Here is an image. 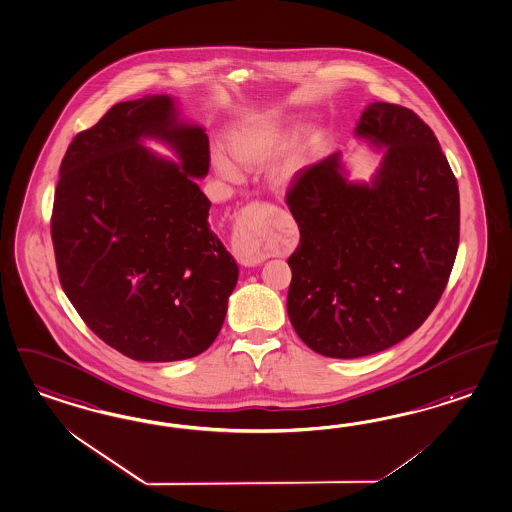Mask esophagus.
<instances>
[{
	"mask_svg": "<svg viewBox=\"0 0 512 512\" xmlns=\"http://www.w3.org/2000/svg\"><path fill=\"white\" fill-rule=\"evenodd\" d=\"M256 207L247 205L237 215L234 228V256L243 265H260L263 263L262 252H260V239L256 232Z\"/></svg>",
	"mask_w": 512,
	"mask_h": 512,
	"instance_id": "esophagus-1",
	"label": "esophagus"
}]
</instances>
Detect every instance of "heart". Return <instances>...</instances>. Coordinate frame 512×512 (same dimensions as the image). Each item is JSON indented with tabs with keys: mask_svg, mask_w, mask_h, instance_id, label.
Masks as SVG:
<instances>
[{
	"mask_svg": "<svg viewBox=\"0 0 512 512\" xmlns=\"http://www.w3.org/2000/svg\"><path fill=\"white\" fill-rule=\"evenodd\" d=\"M288 117L284 116L280 110H267L262 114H254L249 119L241 121L235 125L232 131L226 136V146L230 155L234 157L235 162L241 166L252 168L260 164L263 159L271 155V151L282 142L288 131ZM312 146V136L310 132L305 131L297 134L286 147V151L278 157V161L271 168V176L278 183L288 181L290 177L297 172V168L305 161V155ZM211 162L219 176L226 179H235L237 177V168L234 162L226 157L220 149H213L211 153Z\"/></svg>",
	"mask_w": 512,
	"mask_h": 512,
	"instance_id": "1",
	"label": "heart"
}]
</instances>
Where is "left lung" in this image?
I'll use <instances>...</instances> for the list:
<instances>
[{"label":"left lung","mask_w":512,"mask_h":512,"mask_svg":"<svg viewBox=\"0 0 512 512\" xmlns=\"http://www.w3.org/2000/svg\"><path fill=\"white\" fill-rule=\"evenodd\" d=\"M357 136L385 146L370 185L338 153L299 170L286 204L301 241L288 265V316L310 350L355 359L417 331L445 290L460 239V196L434 131L413 110L368 104Z\"/></svg>","instance_id":"8db88e82"}]
</instances>
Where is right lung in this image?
<instances>
[{
	"instance_id": "obj_1",
	"label": "right lung",
	"mask_w": 512,
	"mask_h": 512,
	"mask_svg": "<svg viewBox=\"0 0 512 512\" xmlns=\"http://www.w3.org/2000/svg\"><path fill=\"white\" fill-rule=\"evenodd\" d=\"M153 135L182 166L139 146ZM204 129L177 121L174 101L117 103L67 149L50 232L59 282L89 329L147 363L200 355L220 333L237 263L209 230Z\"/></svg>"
}]
</instances>
